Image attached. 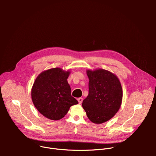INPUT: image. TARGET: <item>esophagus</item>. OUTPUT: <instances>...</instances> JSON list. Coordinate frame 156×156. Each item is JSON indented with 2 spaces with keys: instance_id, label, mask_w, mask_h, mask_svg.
<instances>
[{
  "instance_id": "obj_1",
  "label": "esophagus",
  "mask_w": 156,
  "mask_h": 156,
  "mask_svg": "<svg viewBox=\"0 0 156 156\" xmlns=\"http://www.w3.org/2000/svg\"><path fill=\"white\" fill-rule=\"evenodd\" d=\"M83 100V99L82 98H78V102H79V104H80L82 103Z\"/></svg>"
}]
</instances>
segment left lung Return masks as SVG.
<instances>
[{"label":"left lung","mask_w":156,"mask_h":156,"mask_svg":"<svg viewBox=\"0 0 156 156\" xmlns=\"http://www.w3.org/2000/svg\"><path fill=\"white\" fill-rule=\"evenodd\" d=\"M89 94L82 106L92 122L101 124L112 119L122 104L123 91L117 76L104 69L87 70Z\"/></svg>","instance_id":"left-lung-1"}]
</instances>
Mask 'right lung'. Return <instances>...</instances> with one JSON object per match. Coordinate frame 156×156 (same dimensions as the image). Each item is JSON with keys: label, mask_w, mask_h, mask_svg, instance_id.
<instances>
[{"label": "right lung", "mask_w": 156, "mask_h": 156, "mask_svg": "<svg viewBox=\"0 0 156 156\" xmlns=\"http://www.w3.org/2000/svg\"><path fill=\"white\" fill-rule=\"evenodd\" d=\"M70 72L54 68L41 73L32 90L33 102L39 112L46 118L58 120L67 114L77 100L72 96L67 78Z\"/></svg>", "instance_id": "right-lung-1"}]
</instances>
